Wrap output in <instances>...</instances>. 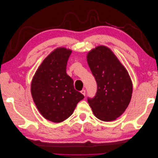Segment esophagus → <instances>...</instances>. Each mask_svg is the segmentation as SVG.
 <instances>
[{"label":"esophagus","instance_id":"obj_1","mask_svg":"<svg viewBox=\"0 0 158 158\" xmlns=\"http://www.w3.org/2000/svg\"><path fill=\"white\" fill-rule=\"evenodd\" d=\"M81 93H82L84 95V96H85V89H82V91H81V92H80Z\"/></svg>","mask_w":158,"mask_h":158}]
</instances>
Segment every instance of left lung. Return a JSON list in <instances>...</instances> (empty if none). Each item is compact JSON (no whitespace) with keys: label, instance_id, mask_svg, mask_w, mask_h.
Listing matches in <instances>:
<instances>
[{"label":"left lung","instance_id":"1","mask_svg":"<svg viewBox=\"0 0 158 158\" xmlns=\"http://www.w3.org/2000/svg\"><path fill=\"white\" fill-rule=\"evenodd\" d=\"M86 57L98 84L95 96L88 99L89 106L99 120H115L125 112L131 102L132 82L130 76L106 46H97L88 52Z\"/></svg>","mask_w":158,"mask_h":158}]
</instances>
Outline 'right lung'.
<instances>
[{
    "mask_svg": "<svg viewBox=\"0 0 158 158\" xmlns=\"http://www.w3.org/2000/svg\"><path fill=\"white\" fill-rule=\"evenodd\" d=\"M72 50L58 47L43 60L33 76L31 94L38 111L47 120L61 123L73 114L84 96L74 88L66 73Z\"/></svg>",
    "mask_w": 158,
    "mask_h": 158,
    "instance_id": "right-lung-1",
    "label": "right lung"
}]
</instances>
